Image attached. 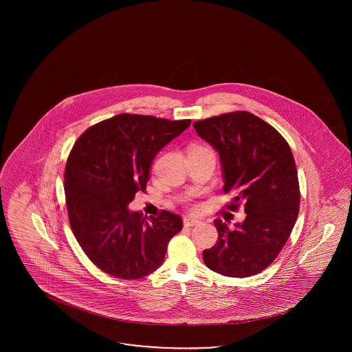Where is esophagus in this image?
Segmentation results:
<instances>
[{
    "label": "esophagus",
    "mask_w": 352,
    "mask_h": 352,
    "mask_svg": "<svg viewBox=\"0 0 352 352\" xmlns=\"http://www.w3.org/2000/svg\"><path fill=\"white\" fill-rule=\"evenodd\" d=\"M198 223H199V220L197 218H190V217H187V218L184 219V227H192V226H197Z\"/></svg>",
    "instance_id": "obj_1"
}]
</instances>
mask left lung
Instances as JSON below:
<instances>
[{"label":"left lung","mask_w":352,"mask_h":352,"mask_svg":"<svg viewBox=\"0 0 352 352\" xmlns=\"http://www.w3.org/2000/svg\"><path fill=\"white\" fill-rule=\"evenodd\" d=\"M219 153L230 210L244 201L247 218L234 228L217 219L218 243L203 251L204 264L223 276L248 277L269 267L284 248L300 211L296 162L284 137L250 112L194 122Z\"/></svg>","instance_id":"left-lung-1"}]
</instances>
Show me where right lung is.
I'll return each mask as SVG.
<instances>
[{"label":"right lung","mask_w":352,"mask_h":352,"mask_svg":"<svg viewBox=\"0 0 352 352\" xmlns=\"http://www.w3.org/2000/svg\"><path fill=\"white\" fill-rule=\"evenodd\" d=\"M190 124L122 113L75 142L65 171L68 219L84 253L102 272L137 280L162 265L182 218L162 211L146 220L128 206L145 191L155 155Z\"/></svg>","instance_id":"1"}]
</instances>
